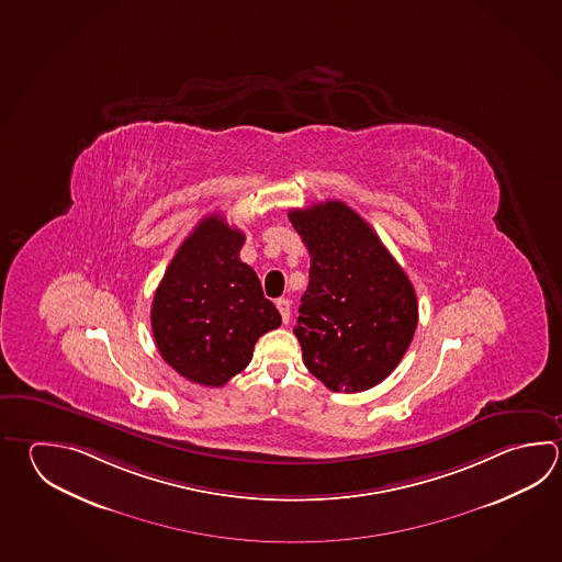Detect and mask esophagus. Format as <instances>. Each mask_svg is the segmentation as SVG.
Masks as SVG:
<instances>
[{
  "instance_id": "1",
  "label": "esophagus",
  "mask_w": 562,
  "mask_h": 562,
  "mask_svg": "<svg viewBox=\"0 0 562 562\" xmlns=\"http://www.w3.org/2000/svg\"><path fill=\"white\" fill-rule=\"evenodd\" d=\"M276 306L280 310V316H282V322L288 324L290 322V307H292V302L288 300V297H280L278 302H276Z\"/></svg>"
}]
</instances>
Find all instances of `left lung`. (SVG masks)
Here are the masks:
<instances>
[{"label": "left lung", "instance_id": "left-lung-1", "mask_svg": "<svg viewBox=\"0 0 562 562\" xmlns=\"http://www.w3.org/2000/svg\"><path fill=\"white\" fill-rule=\"evenodd\" d=\"M288 216L312 256L294 326L304 363L331 392H366L397 368L414 339V286L348 204L319 202Z\"/></svg>", "mask_w": 562, "mask_h": 562}]
</instances>
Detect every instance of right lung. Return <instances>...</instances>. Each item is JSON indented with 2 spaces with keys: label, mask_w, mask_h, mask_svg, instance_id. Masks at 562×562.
<instances>
[{
  "label": "right lung",
  "mask_w": 562,
  "mask_h": 562,
  "mask_svg": "<svg viewBox=\"0 0 562 562\" xmlns=\"http://www.w3.org/2000/svg\"><path fill=\"white\" fill-rule=\"evenodd\" d=\"M244 234L204 216L180 244L150 307L162 360L189 382L221 387L250 363L255 344L282 324L255 270L240 260Z\"/></svg>",
  "instance_id": "1"
}]
</instances>
